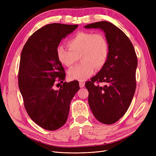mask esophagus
<instances>
[{
    "mask_svg": "<svg viewBox=\"0 0 156 156\" xmlns=\"http://www.w3.org/2000/svg\"><path fill=\"white\" fill-rule=\"evenodd\" d=\"M79 87L81 88H83L84 87V83L83 81H80L79 82Z\"/></svg>",
    "mask_w": 156,
    "mask_h": 156,
    "instance_id": "esophagus-1",
    "label": "esophagus"
}]
</instances>
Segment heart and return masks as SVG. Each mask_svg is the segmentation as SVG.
<instances>
[{
    "label": "heart",
    "instance_id": "obj_1",
    "mask_svg": "<svg viewBox=\"0 0 156 156\" xmlns=\"http://www.w3.org/2000/svg\"><path fill=\"white\" fill-rule=\"evenodd\" d=\"M69 49L62 45L56 48L59 62L68 68L76 64L79 57L81 63L70 69V79L84 81L93 73L94 68L103 67L109 55V44L105 36L101 32H81L68 41Z\"/></svg>",
    "mask_w": 156,
    "mask_h": 156
}]
</instances>
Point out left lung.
I'll list each match as a JSON object with an SVG mask.
<instances>
[{"label": "left lung", "mask_w": 156, "mask_h": 156, "mask_svg": "<svg viewBox=\"0 0 156 156\" xmlns=\"http://www.w3.org/2000/svg\"><path fill=\"white\" fill-rule=\"evenodd\" d=\"M84 28L101 29L109 44L105 64L90 81L86 82L85 87L94 116L103 124H112L125 115L133 100L137 57L128 37L111 23L99 21ZM100 82L106 85L100 86Z\"/></svg>", "instance_id": "left-lung-1"}]
</instances>
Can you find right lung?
<instances>
[{
	"instance_id": "right-lung-1",
	"label": "right lung",
	"mask_w": 156,
	"mask_h": 156,
	"mask_svg": "<svg viewBox=\"0 0 156 156\" xmlns=\"http://www.w3.org/2000/svg\"><path fill=\"white\" fill-rule=\"evenodd\" d=\"M77 27L45 25L30 36L21 51L18 84L24 106L30 119L47 130L58 129L66 122L71 101L79 90L77 81L64 82L58 90L54 89L56 81L64 82L66 77L56 48Z\"/></svg>"
}]
</instances>
